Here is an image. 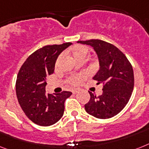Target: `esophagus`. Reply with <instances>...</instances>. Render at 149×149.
Segmentation results:
<instances>
[{
	"label": "esophagus",
	"mask_w": 149,
	"mask_h": 149,
	"mask_svg": "<svg viewBox=\"0 0 149 149\" xmlns=\"http://www.w3.org/2000/svg\"><path fill=\"white\" fill-rule=\"evenodd\" d=\"M78 93V90H77V89H74V90H72V93L73 94H76V93Z\"/></svg>",
	"instance_id": "34e87169"
}]
</instances>
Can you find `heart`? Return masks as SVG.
<instances>
[{"label":"heart","mask_w":149,"mask_h":149,"mask_svg":"<svg viewBox=\"0 0 149 149\" xmlns=\"http://www.w3.org/2000/svg\"><path fill=\"white\" fill-rule=\"evenodd\" d=\"M72 55L74 56V58L78 61L80 59H86V57L89 55V49L87 48L86 47L83 45H78L76 46V47H73L72 49ZM63 55H60L58 56L57 60H56V65H57L59 61L60 60V59L62 58ZM85 77V74L83 73H79V74L73 75V76H71V77H69L67 79V83H68L70 86H76L77 85L81 80H83V79Z\"/></svg>","instance_id":"1"}]
</instances>
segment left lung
I'll list each match as a JSON object with an SVG mask.
<instances>
[{
  "label": "left lung",
  "mask_w": 149,
  "mask_h": 149,
  "mask_svg": "<svg viewBox=\"0 0 149 149\" xmlns=\"http://www.w3.org/2000/svg\"><path fill=\"white\" fill-rule=\"evenodd\" d=\"M78 43L93 47L100 60V70L93 77L102 83V94L89 91L90 100L85 105L87 113L97 118H109L124 109L134 88L132 66L125 55L116 46L101 40H79Z\"/></svg>",
  "instance_id": "obj_1"
}]
</instances>
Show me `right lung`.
Segmentation results:
<instances>
[{
    "label": "right lung",
    "mask_w": 149,
    "mask_h": 149,
    "mask_svg": "<svg viewBox=\"0 0 149 149\" xmlns=\"http://www.w3.org/2000/svg\"><path fill=\"white\" fill-rule=\"evenodd\" d=\"M72 43L47 45L33 52L24 63L16 81V93L27 118L41 126L55 124L62 118L65 100L71 92L47 94V77L54 73L58 56Z\"/></svg>",
    "instance_id": "add662e5"
}]
</instances>
